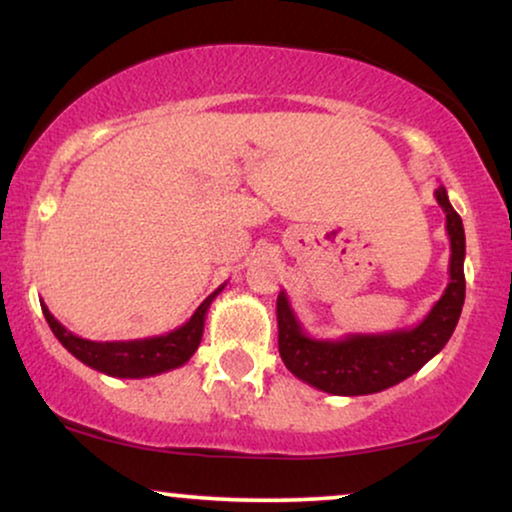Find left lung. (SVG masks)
I'll return each mask as SVG.
<instances>
[{
    "label": "left lung",
    "mask_w": 512,
    "mask_h": 512,
    "mask_svg": "<svg viewBox=\"0 0 512 512\" xmlns=\"http://www.w3.org/2000/svg\"><path fill=\"white\" fill-rule=\"evenodd\" d=\"M435 199L447 216L449 235V284L428 315L416 327L383 331V334H348L343 338H315L305 334L287 291L277 296V343L282 362L296 378L329 395H371L393 388L433 360L454 334L466 301V232L451 207L444 185L435 188Z\"/></svg>",
    "instance_id": "8db88e82"
}]
</instances>
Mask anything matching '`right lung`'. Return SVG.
<instances>
[{
    "label": "right lung",
    "instance_id": "obj_1",
    "mask_svg": "<svg viewBox=\"0 0 512 512\" xmlns=\"http://www.w3.org/2000/svg\"><path fill=\"white\" fill-rule=\"evenodd\" d=\"M223 287L225 284L204 298L190 320L178 329L162 336L136 338V341H89V338H82L65 329L51 315L44 301L42 313L46 322H49L53 336L63 343L68 353L75 355L79 362H84L86 367L117 378H145L183 367L195 355L204 334V320H207L209 305L214 303V298L221 294Z\"/></svg>",
    "mask_w": 512,
    "mask_h": 512
}]
</instances>
